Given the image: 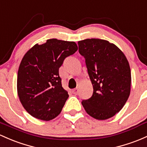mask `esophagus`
<instances>
[{"mask_svg":"<svg viewBox=\"0 0 147 147\" xmlns=\"http://www.w3.org/2000/svg\"><path fill=\"white\" fill-rule=\"evenodd\" d=\"M72 93H73V94H75V95H77V94H78V92H79V89L78 88H74V89H72Z\"/></svg>","mask_w":147,"mask_h":147,"instance_id":"obj_1","label":"esophagus"}]
</instances>
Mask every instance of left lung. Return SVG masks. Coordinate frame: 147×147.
<instances>
[{
  "instance_id": "1",
  "label": "left lung",
  "mask_w": 147,
  "mask_h": 147,
  "mask_svg": "<svg viewBox=\"0 0 147 147\" xmlns=\"http://www.w3.org/2000/svg\"><path fill=\"white\" fill-rule=\"evenodd\" d=\"M78 45L93 88L91 97L82 104L93 118L106 120L123 108L130 96L129 63L121 50L107 40L86 39Z\"/></svg>"
}]
</instances>
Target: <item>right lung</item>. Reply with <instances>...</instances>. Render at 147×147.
Returning a JSON list of instances; mask_svg holds the SVG:
<instances>
[{
    "instance_id": "right-lung-1",
    "label": "right lung",
    "mask_w": 147,
    "mask_h": 147,
    "mask_svg": "<svg viewBox=\"0 0 147 147\" xmlns=\"http://www.w3.org/2000/svg\"><path fill=\"white\" fill-rule=\"evenodd\" d=\"M77 49L75 42L53 38L35 45L24 56L17 74V93L32 117L50 121L60 114L69 95L62 87L59 67Z\"/></svg>"
}]
</instances>
